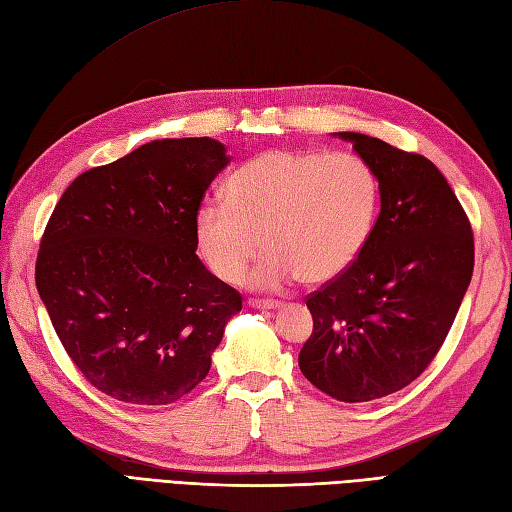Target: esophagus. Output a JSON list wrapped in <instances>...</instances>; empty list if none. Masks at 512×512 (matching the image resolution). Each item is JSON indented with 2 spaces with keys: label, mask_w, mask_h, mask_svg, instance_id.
Segmentation results:
<instances>
[{
  "label": "esophagus",
  "mask_w": 512,
  "mask_h": 512,
  "mask_svg": "<svg viewBox=\"0 0 512 512\" xmlns=\"http://www.w3.org/2000/svg\"><path fill=\"white\" fill-rule=\"evenodd\" d=\"M248 305L253 307V310H264V312H272V310H279L281 303L279 301H264V299H251Z\"/></svg>",
  "instance_id": "esophagus-1"
}]
</instances>
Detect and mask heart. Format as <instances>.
Returning a JSON list of instances; mask_svg holds the SVG:
<instances>
[{"label": "heart", "instance_id": "obj_1", "mask_svg": "<svg viewBox=\"0 0 512 512\" xmlns=\"http://www.w3.org/2000/svg\"><path fill=\"white\" fill-rule=\"evenodd\" d=\"M379 207L371 163L353 152L268 150L224 183V202H202L194 218L200 257L216 277L251 275L259 290L296 279L325 283L342 275L364 248Z\"/></svg>", "mask_w": 512, "mask_h": 512}]
</instances>
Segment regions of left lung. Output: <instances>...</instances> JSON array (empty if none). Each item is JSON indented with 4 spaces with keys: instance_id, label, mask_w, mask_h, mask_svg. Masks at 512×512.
I'll return each instance as SVG.
<instances>
[{
    "instance_id": "1",
    "label": "left lung",
    "mask_w": 512,
    "mask_h": 512,
    "mask_svg": "<svg viewBox=\"0 0 512 512\" xmlns=\"http://www.w3.org/2000/svg\"><path fill=\"white\" fill-rule=\"evenodd\" d=\"M351 141L379 181V216L358 259L310 294L301 373L338 401L414 382L445 342L473 275V233L436 165L362 133Z\"/></svg>"
}]
</instances>
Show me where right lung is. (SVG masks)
Instances as JSON below:
<instances>
[{"label":"right lung","mask_w":512,"mask_h":512,"mask_svg":"<svg viewBox=\"0 0 512 512\" xmlns=\"http://www.w3.org/2000/svg\"><path fill=\"white\" fill-rule=\"evenodd\" d=\"M231 157L211 137L157 139L87 170L41 240L37 290L87 382L168 406L211 368L242 296L196 255L194 218Z\"/></svg>","instance_id":"1"}]
</instances>
